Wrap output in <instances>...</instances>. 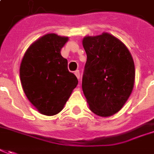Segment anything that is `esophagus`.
<instances>
[{"label": "esophagus", "instance_id": "1", "mask_svg": "<svg viewBox=\"0 0 154 154\" xmlns=\"http://www.w3.org/2000/svg\"><path fill=\"white\" fill-rule=\"evenodd\" d=\"M75 75H76V77H77V79L79 80V79H80V72H79L78 70H77V71L75 72Z\"/></svg>", "mask_w": 154, "mask_h": 154}]
</instances>
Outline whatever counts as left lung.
I'll return each mask as SVG.
<instances>
[{
    "instance_id": "1",
    "label": "left lung",
    "mask_w": 154,
    "mask_h": 154,
    "mask_svg": "<svg viewBox=\"0 0 154 154\" xmlns=\"http://www.w3.org/2000/svg\"><path fill=\"white\" fill-rule=\"evenodd\" d=\"M87 54L82 88L91 111L99 116H113L132 92L135 66L129 50L108 33L82 39Z\"/></svg>"
}]
</instances>
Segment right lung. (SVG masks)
I'll return each instance as SVG.
<instances>
[{
	"instance_id": "add662e5",
	"label": "right lung",
	"mask_w": 154,
	"mask_h": 154,
	"mask_svg": "<svg viewBox=\"0 0 154 154\" xmlns=\"http://www.w3.org/2000/svg\"><path fill=\"white\" fill-rule=\"evenodd\" d=\"M68 37L48 33L27 50L20 66L23 89L31 103L45 116H55L62 110L72 90L77 77L67 68V60L60 50Z\"/></svg>"
}]
</instances>
